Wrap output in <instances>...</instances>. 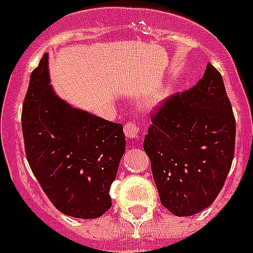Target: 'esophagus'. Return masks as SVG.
Segmentation results:
<instances>
[{"instance_id": "obj_1", "label": "esophagus", "mask_w": 253, "mask_h": 253, "mask_svg": "<svg viewBox=\"0 0 253 253\" xmlns=\"http://www.w3.org/2000/svg\"><path fill=\"white\" fill-rule=\"evenodd\" d=\"M139 126L135 123H126L124 125V134L128 139H135L139 137Z\"/></svg>"}]
</instances>
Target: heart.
Instances as JSON below:
<instances>
[{
	"instance_id": "obj_1",
	"label": "heart",
	"mask_w": 253,
	"mask_h": 253,
	"mask_svg": "<svg viewBox=\"0 0 253 253\" xmlns=\"http://www.w3.org/2000/svg\"><path fill=\"white\" fill-rule=\"evenodd\" d=\"M165 93H156V94H152L151 97H148L147 100V105L150 107H156V106L161 105L163 101L165 100Z\"/></svg>"
}]
</instances>
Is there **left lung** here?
<instances>
[{
	"instance_id": "8db88e82",
	"label": "left lung",
	"mask_w": 253,
	"mask_h": 253,
	"mask_svg": "<svg viewBox=\"0 0 253 253\" xmlns=\"http://www.w3.org/2000/svg\"><path fill=\"white\" fill-rule=\"evenodd\" d=\"M143 148L160 201L176 216L212 204L234 157L235 119L221 74L207 64L191 89L166 100L152 116Z\"/></svg>"
}]
</instances>
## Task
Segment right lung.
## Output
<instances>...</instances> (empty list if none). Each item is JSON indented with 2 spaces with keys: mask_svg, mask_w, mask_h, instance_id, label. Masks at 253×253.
<instances>
[{
  "mask_svg": "<svg viewBox=\"0 0 253 253\" xmlns=\"http://www.w3.org/2000/svg\"><path fill=\"white\" fill-rule=\"evenodd\" d=\"M49 81L46 53L30 75L23 105L28 163L57 210L96 219L111 207L110 188L126 143L123 125L73 107Z\"/></svg>",
  "mask_w": 253,
  "mask_h": 253,
  "instance_id": "1",
  "label": "right lung"
}]
</instances>
